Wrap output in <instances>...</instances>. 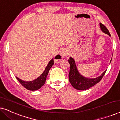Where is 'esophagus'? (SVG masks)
<instances>
[{
  "instance_id": "34e87169",
  "label": "esophagus",
  "mask_w": 120,
  "mask_h": 120,
  "mask_svg": "<svg viewBox=\"0 0 120 120\" xmlns=\"http://www.w3.org/2000/svg\"><path fill=\"white\" fill-rule=\"evenodd\" d=\"M68 55V51L66 49H63L60 51V53L55 57V60L56 62H59L63 58H64Z\"/></svg>"
}]
</instances>
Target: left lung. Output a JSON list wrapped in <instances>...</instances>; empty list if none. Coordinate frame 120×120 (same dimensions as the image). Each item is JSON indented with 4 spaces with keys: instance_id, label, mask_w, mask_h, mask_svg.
<instances>
[{
    "instance_id": "obj_1",
    "label": "left lung",
    "mask_w": 120,
    "mask_h": 120,
    "mask_svg": "<svg viewBox=\"0 0 120 120\" xmlns=\"http://www.w3.org/2000/svg\"><path fill=\"white\" fill-rule=\"evenodd\" d=\"M99 25L103 32L110 36V34L105 26L101 24V23H100ZM68 62L70 64L69 80L73 87L78 90H81V91L86 90L97 84L101 80L106 71V70H105L101 76L97 78L92 79L87 78L81 75L78 71L75 60L72 57H70Z\"/></svg>"
}]
</instances>
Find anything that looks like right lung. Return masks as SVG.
Listing matches in <instances>:
<instances>
[{"label":"right lung","instance_id":"add662e5","mask_svg":"<svg viewBox=\"0 0 120 120\" xmlns=\"http://www.w3.org/2000/svg\"><path fill=\"white\" fill-rule=\"evenodd\" d=\"M53 58H52L49 62L48 64H47V67H46L45 70H44L42 74L40 76H39L37 79H36L35 80H33V81H25L20 79L17 78V77H16V79L19 81V82L24 87L26 88H27V90H30V91H36V90H38L39 88H40L45 84L49 70H50L52 65H53Z\"/></svg>","mask_w":120,"mask_h":120}]
</instances>
